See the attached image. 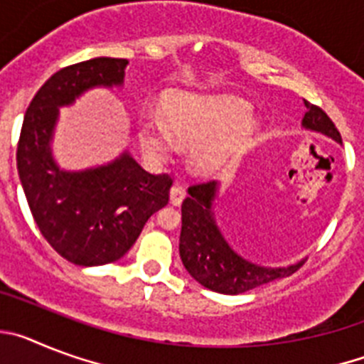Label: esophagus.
<instances>
[{
  "label": "esophagus",
  "mask_w": 364,
  "mask_h": 364,
  "mask_svg": "<svg viewBox=\"0 0 364 364\" xmlns=\"http://www.w3.org/2000/svg\"><path fill=\"white\" fill-rule=\"evenodd\" d=\"M186 198V188L180 184H173L171 189H169V200H171L173 205H180L182 200Z\"/></svg>",
  "instance_id": "esophagus-1"
}]
</instances>
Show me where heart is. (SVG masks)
<instances>
[{
    "label": "heart",
    "instance_id": "b5f03b06",
    "mask_svg": "<svg viewBox=\"0 0 364 364\" xmlns=\"http://www.w3.org/2000/svg\"><path fill=\"white\" fill-rule=\"evenodd\" d=\"M257 131L250 104L228 95L178 92L166 104V120L154 112L138 118V138L153 162H166L176 142L191 146V166L211 173L235 154Z\"/></svg>",
    "mask_w": 364,
    "mask_h": 364
}]
</instances>
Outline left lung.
Segmentation results:
<instances>
[{
	"label": "left lung",
	"instance_id": "left-lung-1",
	"mask_svg": "<svg viewBox=\"0 0 364 364\" xmlns=\"http://www.w3.org/2000/svg\"><path fill=\"white\" fill-rule=\"evenodd\" d=\"M306 112L302 118L304 129L315 131L341 144V134L333 122L321 107L304 102ZM218 193V182L191 186L182 202V231L178 252L182 264L189 275L208 290L224 295H239L275 279L297 272L304 260L295 264L272 268L259 266L235 252L222 235L215 220L213 204Z\"/></svg>",
	"mask_w": 364,
	"mask_h": 364
}]
</instances>
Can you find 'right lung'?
I'll return each mask as SVG.
<instances>
[{
	"mask_svg": "<svg viewBox=\"0 0 364 364\" xmlns=\"http://www.w3.org/2000/svg\"><path fill=\"white\" fill-rule=\"evenodd\" d=\"M127 63L102 56L60 69L32 98L21 125L16 160L28 208L47 242L73 264L122 259L169 200L171 176L147 173L129 151L80 171L62 169L53 154L60 107L96 87H122Z\"/></svg>",
	"mask_w": 364,
	"mask_h": 364,
	"instance_id": "1",
	"label": "right lung"
}]
</instances>
